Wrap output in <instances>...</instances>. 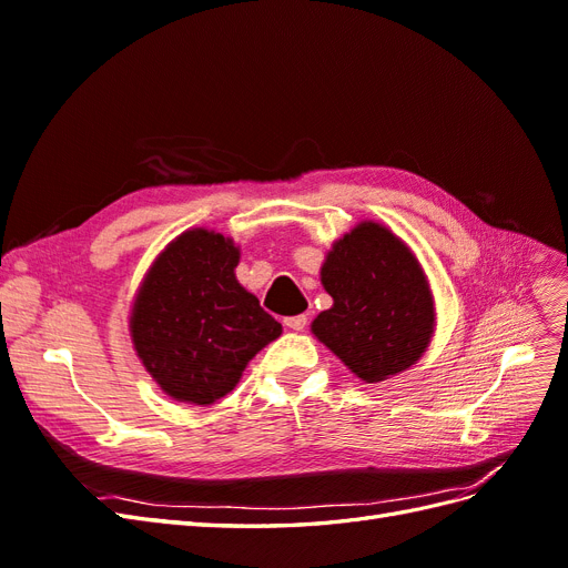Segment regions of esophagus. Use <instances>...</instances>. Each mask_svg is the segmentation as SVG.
<instances>
[{"label": "esophagus", "instance_id": "obj_1", "mask_svg": "<svg viewBox=\"0 0 568 568\" xmlns=\"http://www.w3.org/2000/svg\"><path fill=\"white\" fill-rule=\"evenodd\" d=\"M305 324H307L305 315H294V317L284 320V326H288V329H294V332H303Z\"/></svg>", "mask_w": 568, "mask_h": 568}]
</instances>
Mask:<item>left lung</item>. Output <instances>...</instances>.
<instances>
[{
  "instance_id": "1",
  "label": "left lung",
  "mask_w": 568,
  "mask_h": 568,
  "mask_svg": "<svg viewBox=\"0 0 568 568\" xmlns=\"http://www.w3.org/2000/svg\"><path fill=\"white\" fill-rule=\"evenodd\" d=\"M334 298L313 334L367 384L415 365L434 332V301L417 257L376 222L334 244L322 267Z\"/></svg>"
}]
</instances>
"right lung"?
I'll use <instances>...</instances> for the list:
<instances>
[{"instance_id": "add662e5", "label": "right lung", "mask_w": 568, "mask_h": 568, "mask_svg": "<svg viewBox=\"0 0 568 568\" xmlns=\"http://www.w3.org/2000/svg\"><path fill=\"white\" fill-rule=\"evenodd\" d=\"M239 248L222 234L178 236L149 270L132 311V341L170 398L211 405L242 379L248 359L282 334L236 282Z\"/></svg>"}]
</instances>
